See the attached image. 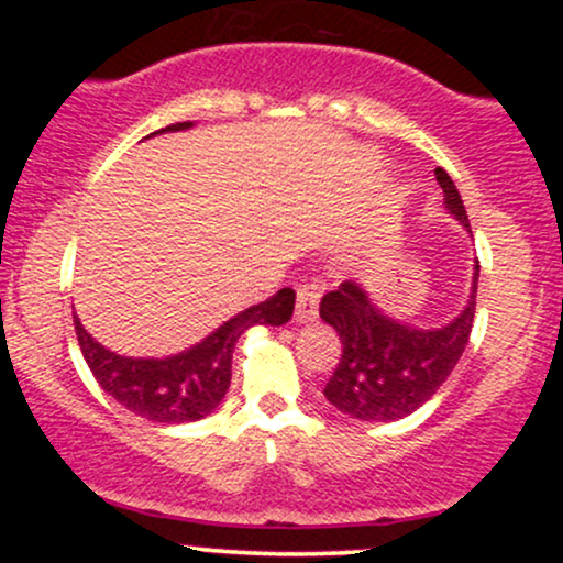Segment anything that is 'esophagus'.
Instances as JSON below:
<instances>
[{
    "mask_svg": "<svg viewBox=\"0 0 563 563\" xmlns=\"http://www.w3.org/2000/svg\"><path fill=\"white\" fill-rule=\"evenodd\" d=\"M320 307V286L318 283H303L296 288V322H312L318 318Z\"/></svg>",
    "mask_w": 563,
    "mask_h": 563,
    "instance_id": "esophagus-1",
    "label": "esophagus"
}]
</instances>
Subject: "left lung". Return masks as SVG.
I'll return each instance as SVG.
<instances>
[{"label": "left lung", "instance_id": "left-lung-1", "mask_svg": "<svg viewBox=\"0 0 563 563\" xmlns=\"http://www.w3.org/2000/svg\"><path fill=\"white\" fill-rule=\"evenodd\" d=\"M444 209L471 235L461 192L444 169H434ZM479 262L466 307L439 328H418L391 318L365 286L346 280L322 296L320 318L339 333L341 360L325 384V399L357 421H397L434 397L461 360L474 328Z\"/></svg>", "mask_w": 563, "mask_h": 563}]
</instances>
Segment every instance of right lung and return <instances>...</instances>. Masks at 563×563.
Masks as SVG:
<instances>
[{
	"label": "right lung",
	"instance_id": "add662e5",
	"mask_svg": "<svg viewBox=\"0 0 563 563\" xmlns=\"http://www.w3.org/2000/svg\"><path fill=\"white\" fill-rule=\"evenodd\" d=\"M192 121L172 124L161 132H185ZM151 134V137H153ZM296 294L277 290L273 299L243 309L235 318L214 328L198 344L169 357H126L115 354L87 333L74 314L76 339L89 371L119 405L153 423H190L214 412L230 389L232 349L254 325H286L294 314Z\"/></svg>",
	"mask_w": 563,
	"mask_h": 563
}]
</instances>
